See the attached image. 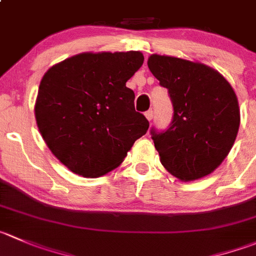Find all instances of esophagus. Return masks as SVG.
Returning a JSON list of instances; mask_svg holds the SVG:
<instances>
[{
    "label": "esophagus",
    "instance_id": "obj_1",
    "mask_svg": "<svg viewBox=\"0 0 256 256\" xmlns=\"http://www.w3.org/2000/svg\"><path fill=\"white\" fill-rule=\"evenodd\" d=\"M152 116H154V114H152V110H148V112H145V118H148V121H151V120H152Z\"/></svg>",
    "mask_w": 256,
    "mask_h": 256
}]
</instances>
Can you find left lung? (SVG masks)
Segmentation results:
<instances>
[{
	"instance_id": "8db88e82",
	"label": "left lung",
	"mask_w": 256,
	"mask_h": 256,
	"mask_svg": "<svg viewBox=\"0 0 256 256\" xmlns=\"http://www.w3.org/2000/svg\"><path fill=\"white\" fill-rule=\"evenodd\" d=\"M148 66L168 90L174 118L165 132L151 130L164 168L181 181L209 175L232 150L240 125L236 94L210 66L151 54Z\"/></svg>"
}]
</instances>
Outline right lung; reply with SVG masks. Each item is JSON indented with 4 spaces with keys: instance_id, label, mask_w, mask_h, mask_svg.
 Returning <instances> with one entry per match:
<instances>
[{
    "instance_id": "obj_1",
    "label": "right lung",
    "mask_w": 256,
    "mask_h": 256,
    "mask_svg": "<svg viewBox=\"0 0 256 256\" xmlns=\"http://www.w3.org/2000/svg\"><path fill=\"white\" fill-rule=\"evenodd\" d=\"M140 51L82 52L46 71L34 102L37 128L70 171L98 178L121 165L148 121L126 88L142 66Z\"/></svg>"
}]
</instances>
